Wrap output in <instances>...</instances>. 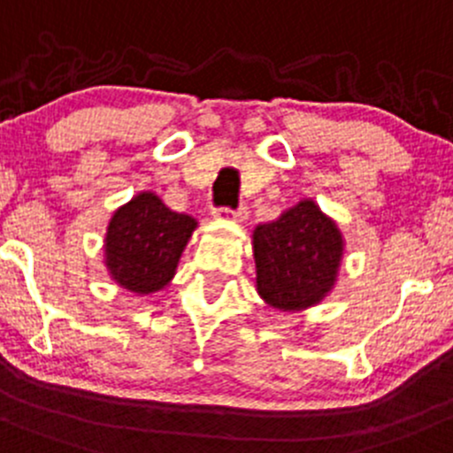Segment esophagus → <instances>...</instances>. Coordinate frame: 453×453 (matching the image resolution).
<instances>
[{
    "label": "esophagus",
    "instance_id": "obj_1",
    "mask_svg": "<svg viewBox=\"0 0 453 453\" xmlns=\"http://www.w3.org/2000/svg\"><path fill=\"white\" fill-rule=\"evenodd\" d=\"M248 214L250 212L245 205H239L236 210H223V208L214 210V219H232V221H236V223H243L245 219H248Z\"/></svg>",
    "mask_w": 453,
    "mask_h": 453
}]
</instances>
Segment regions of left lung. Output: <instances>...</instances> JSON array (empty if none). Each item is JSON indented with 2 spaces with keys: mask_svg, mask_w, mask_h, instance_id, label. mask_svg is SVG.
Returning <instances> with one entry per match:
<instances>
[{
  "mask_svg": "<svg viewBox=\"0 0 453 453\" xmlns=\"http://www.w3.org/2000/svg\"><path fill=\"white\" fill-rule=\"evenodd\" d=\"M252 252L263 303L279 311H303L336 288L345 239L314 199H301L279 219L254 227Z\"/></svg>",
  "mask_w": 453,
  "mask_h": 453,
  "instance_id": "1",
  "label": "left lung"
}]
</instances>
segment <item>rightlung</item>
I'll use <instances>...</instances> for the list:
<instances>
[{
	"mask_svg": "<svg viewBox=\"0 0 453 453\" xmlns=\"http://www.w3.org/2000/svg\"><path fill=\"white\" fill-rule=\"evenodd\" d=\"M199 227L192 214L174 212L152 190H142L110 217L104 236V265L121 289L137 296L161 292Z\"/></svg>",
	"mask_w": 453,
	"mask_h": 453,
	"instance_id": "1",
	"label": "right lung"
}]
</instances>
